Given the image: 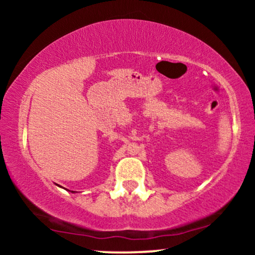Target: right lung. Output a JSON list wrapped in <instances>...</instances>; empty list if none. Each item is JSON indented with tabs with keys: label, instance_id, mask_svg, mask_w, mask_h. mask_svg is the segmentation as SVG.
Returning <instances> with one entry per match:
<instances>
[{
	"label": "right lung",
	"instance_id": "1",
	"mask_svg": "<svg viewBox=\"0 0 255 255\" xmlns=\"http://www.w3.org/2000/svg\"><path fill=\"white\" fill-rule=\"evenodd\" d=\"M72 193H74V192H73V191H72Z\"/></svg>",
	"mask_w": 255,
	"mask_h": 255
}]
</instances>
